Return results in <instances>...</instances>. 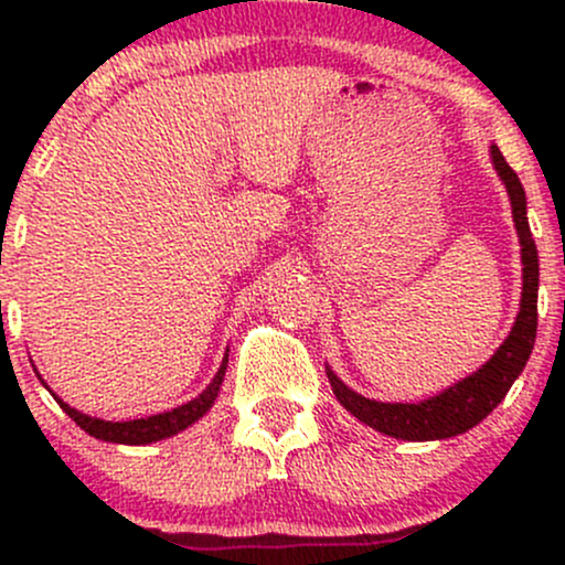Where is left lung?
<instances>
[{"instance_id": "1", "label": "left lung", "mask_w": 565, "mask_h": 565, "mask_svg": "<svg viewBox=\"0 0 565 565\" xmlns=\"http://www.w3.org/2000/svg\"><path fill=\"white\" fill-rule=\"evenodd\" d=\"M491 161L502 178L512 204V223H515L518 238H521V263H523V291L521 310L512 323L508 340L497 348L486 364L472 372L470 377L459 380L457 385L446 387L444 393L433 398L419 401V404H382L359 395L342 382L332 369L327 366V377L332 382V391L342 406L361 423L385 433V436L401 440H440L454 438L459 433H468L481 419L489 417L494 408L502 404L512 382L526 366L531 350L536 340V291H540V255L531 238L529 217H526V191L521 180L504 161L502 151L491 146Z\"/></svg>"}]
</instances>
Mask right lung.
<instances>
[{"mask_svg":"<svg viewBox=\"0 0 565 565\" xmlns=\"http://www.w3.org/2000/svg\"><path fill=\"white\" fill-rule=\"evenodd\" d=\"M225 366H228V353H225V359L217 369L215 380L210 382V387H206L199 398L188 401V404L172 408V412L153 414V417H146V419H129V423H106V419L89 417V414H82V412H76V408H71L68 404H63L55 393H53V398L61 404L63 412H66L68 417L74 419V423L79 425L84 433H89L93 438L108 440V444L142 446V444H153V440H161V438H170V436H174V433L185 430L188 425H193L196 419L204 417V414L212 408V404H215L220 385H223V377H225Z\"/></svg>","mask_w":565,"mask_h":565,"instance_id":"1","label":"right lung"}]
</instances>
